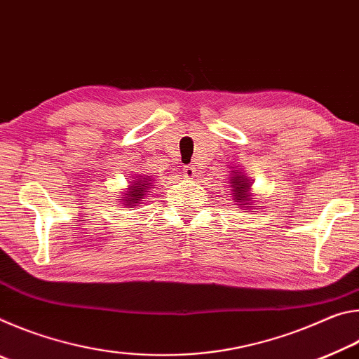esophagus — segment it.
Wrapping results in <instances>:
<instances>
[{
    "instance_id": "esophagus-1",
    "label": "esophagus",
    "mask_w": 359,
    "mask_h": 359,
    "mask_svg": "<svg viewBox=\"0 0 359 359\" xmlns=\"http://www.w3.org/2000/svg\"><path fill=\"white\" fill-rule=\"evenodd\" d=\"M184 175H185L187 179H193L194 175H196V168H194L193 165L185 166V168H184Z\"/></svg>"
}]
</instances>
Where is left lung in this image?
Masks as SVG:
<instances>
[{
    "label": "left lung",
    "instance_id": "obj_1",
    "mask_svg": "<svg viewBox=\"0 0 359 359\" xmlns=\"http://www.w3.org/2000/svg\"><path fill=\"white\" fill-rule=\"evenodd\" d=\"M231 187H233V191H234L233 196L238 203H242V201H239V199H244V201H247V199L250 198V194L247 193L248 187H250V182H248V179H245L244 175L234 174V177L231 179ZM239 205H242V204H239Z\"/></svg>",
    "mask_w": 359,
    "mask_h": 359
}]
</instances>
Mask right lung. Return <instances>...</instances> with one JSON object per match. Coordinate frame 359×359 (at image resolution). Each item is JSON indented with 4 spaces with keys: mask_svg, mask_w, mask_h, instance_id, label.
<instances>
[{
    "mask_svg": "<svg viewBox=\"0 0 359 359\" xmlns=\"http://www.w3.org/2000/svg\"><path fill=\"white\" fill-rule=\"evenodd\" d=\"M149 188V184H147V179L145 180H139L137 184L135 182V187H130L128 188V199H125L126 203H130V204H135V203H137L139 199H142V196H144V191L147 190Z\"/></svg>",
    "mask_w": 359,
    "mask_h": 359,
    "instance_id": "add662e5",
    "label": "right lung"
}]
</instances>
